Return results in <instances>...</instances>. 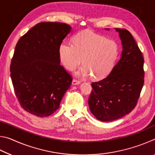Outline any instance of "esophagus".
Listing matches in <instances>:
<instances>
[{
    "instance_id": "34e87169",
    "label": "esophagus",
    "mask_w": 155,
    "mask_h": 155,
    "mask_svg": "<svg viewBox=\"0 0 155 155\" xmlns=\"http://www.w3.org/2000/svg\"><path fill=\"white\" fill-rule=\"evenodd\" d=\"M72 85H78V84H80L81 83V81H78V80H77V79H75V78H74V79L72 80Z\"/></svg>"
}]
</instances>
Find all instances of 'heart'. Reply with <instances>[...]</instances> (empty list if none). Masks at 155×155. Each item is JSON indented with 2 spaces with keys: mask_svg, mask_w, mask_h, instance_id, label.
<instances>
[{
  "mask_svg": "<svg viewBox=\"0 0 155 155\" xmlns=\"http://www.w3.org/2000/svg\"><path fill=\"white\" fill-rule=\"evenodd\" d=\"M120 52L119 45L114 40L90 30L77 33L73 44L62 42L59 48V59L65 69L74 70L83 62L77 72L82 77L92 75L97 80L106 77L114 68Z\"/></svg>",
  "mask_w": 155,
  "mask_h": 155,
  "instance_id": "obj_1",
  "label": "heart"
}]
</instances>
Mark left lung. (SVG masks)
Here are the masks:
<instances>
[{
    "label": "left lung",
    "instance_id": "8db88e82",
    "mask_svg": "<svg viewBox=\"0 0 155 155\" xmlns=\"http://www.w3.org/2000/svg\"><path fill=\"white\" fill-rule=\"evenodd\" d=\"M115 31L122 40L121 58L109 76L91 83L93 90L88 100L91 112L103 122L129 114L137 103L144 83V59L137 43L127 29Z\"/></svg>",
    "mask_w": 155,
    "mask_h": 155
}]
</instances>
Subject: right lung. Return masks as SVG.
<instances>
[{
	"instance_id": "right-lung-1",
	"label": "right lung",
	"mask_w": 155,
	"mask_h": 155,
	"mask_svg": "<svg viewBox=\"0 0 155 155\" xmlns=\"http://www.w3.org/2000/svg\"><path fill=\"white\" fill-rule=\"evenodd\" d=\"M71 27L62 22H40L22 36L15 46L10 72L20 106L38 117L59 109L72 78L60 64L59 48Z\"/></svg>"
}]
</instances>
